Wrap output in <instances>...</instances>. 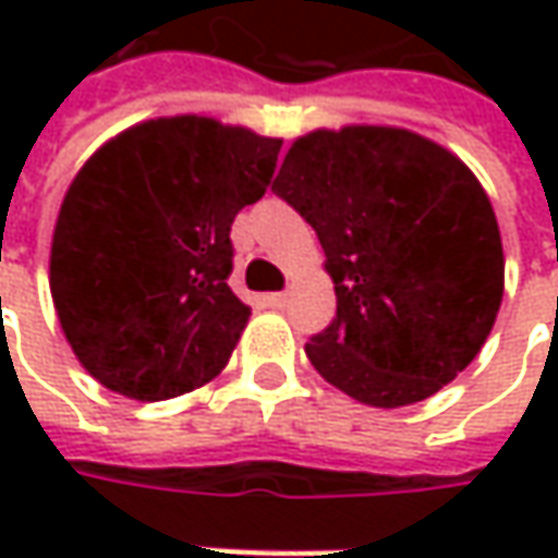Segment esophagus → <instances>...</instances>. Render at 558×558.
I'll return each instance as SVG.
<instances>
[{
  "mask_svg": "<svg viewBox=\"0 0 558 558\" xmlns=\"http://www.w3.org/2000/svg\"><path fill=\"white\" fill-rule=\"evenodd\" d=\"M264 304H267V307H272V311H282V307L289 304V294H286V291H272V294H267V298H264Z\"/></svg>",
  "mask_w": 558,
  "mask_h": 558,
  "instance_id": "obj_1",
  "label": "esophagus"
}]
</instances>
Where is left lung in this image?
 <instances>
[{"mask_svg":"<svg viewBox=\"0 0 558 558\" xmlns=\"http://www.w3.org/2000/svg\"><path fill=\"white\" fill-rule=\"evenodd\" d=\"M272 192L326 251L338 311L304 351L329 385L395 410L478 356L504 301V242L457 155L400 126L313 130Z\"/></svg>","mask_w":558,"mask_h":558,"instance_id":"1","label":"left lung"}]
</instances>
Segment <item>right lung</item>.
<instances>
[{
  "instance_id": "1",
  "label": "right lung",
  "mask_w": 558,
  "mask_h": 558,
  "mask_svg": "<svg viewBox=\"0 0 558 558\" xmlns=\"http://www.w3.org/2000/svg\"><path fill=\"white\" fill-rule=\"evenodd\" d=\"M282 140L158 118L80 167L52 235L49 289L83 369L133 400L220 375L251 307L232 289L235 214L264 198Z\"/></svg>"
}]
</instances>
